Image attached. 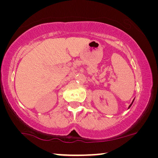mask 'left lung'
<instances>
[{"label": "left lung", "mask_w": 158, "mask_h": 158, "mask_svg": "<svg viewBox=\"0 0 158 158\" xmlns=\"http://www.w3.org/2000/svg\"><path fill=\"white\" fill-rule=\"evenodd\" d=\"M133 101H134V100H133V102H132V103H131V104H130V106H129V107H128V108H130V107H131V106H132V104H133Z\"/></svg>", "instance_id": "1"}]
</instances>
